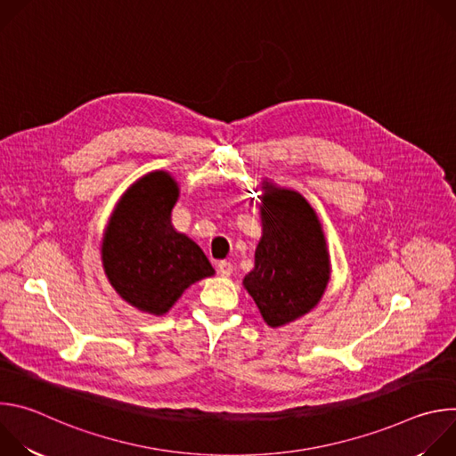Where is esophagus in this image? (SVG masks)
Here are the masks:
<instances>
[{
  "label": "esophagus",
  "instance_id": "34e87169",
  "mask_svg": "<svg viewBox=\"0 0 456 456\" xmlns=\"http://www.w3.org/2000/svg\"><path fill=\"white\" fill-rule=\"evenodd\" d=\"M232 264L231 262H225V259H224V262H220L218 264V274L222 276V278H229L231 274H232Z\"/></svg>",
  "mask_w": 456,
  "mask_h": 456
}]
</instances>
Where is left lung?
Returning <instances> with one entry per match:
<instances>
[{"instance_id":"1","label":"left lung","mask_w":456,"mask_h":456,"mask_svg":"<svg viewBox=\"0 0 456 456\" xmlns=\"http://www.w3.org/2000/svg\"><path fill=\"white\" fill-rule=\"evenodd\" d=\"M264 189V236L243 285L269 327H281L317 305L330 264L319 220L301 194L269 183Z\"/></svg>"}]
</instances>
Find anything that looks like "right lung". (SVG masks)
<instances>
[{"label": "right lung", "instance_id": "1", "mask_svg": "<svg viewBox=\"0 0 456 456\" xmlns=\"http://www.w3.org/2000/svg\"><path fill=\"white\" fill-rule=\"evenodd\" d=\"M178 185L153 171L129 187L106 227L104 273L132 306L162 315L182 292L215 274L202 248L171 225Z\"/></svg>", "mask_w": 456, "mask_h": 456}]
</instances>
